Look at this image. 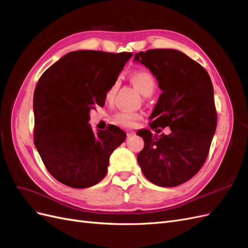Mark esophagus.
Wrapping results in <instances>:
<instances>
[{
  "label": "esophagus",
  "instance_id": "34e87169",
  "mask_svg": "<svg viewBox=\"0 0 248 248\" xmlns=\"http://www.w3.org/2000/svg\"><path fill=\"white\" fill-rule=\"evenodd\" d=\"M134 134H136V132H134V131H127V137H128V138L134 136Z\"/></svg>",
  "mask_w": 248,
  "mask_h": 248
}]
</instances>
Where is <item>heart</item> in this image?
Returning <instances> with one entry per match:
<instances>
[{"instance_id": "1", "label": "heart", "mask_w": 248, "mask_h": 248, "mask_svg": "<svg viewBox=\"0 0 248 248\" xmlns=\"http://www.w3.org/2000/svg\"><path fill=\"white\" fill-rule=\"evenodd\" d=\"M130 80L134 85L140 93L144 96H150L155 90L156 80L151 73L146 70H139L134 71L130 74ZM118 82H114L106 93V98L110 100L114 98V96L117 92ZM140 118V116L137 112H129V111H120L116 114L112 118V121L115 124L123 126V127H130L133 126L136 121Z\"/></svg>"}]
</instances>
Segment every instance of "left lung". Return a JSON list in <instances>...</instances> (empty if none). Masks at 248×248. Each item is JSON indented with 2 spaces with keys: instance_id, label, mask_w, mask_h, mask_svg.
<instances>
[{
  "instance_id": "8db88e82",
  "label": "left lung",
  "mask_w": 248,
  "mask_h": 248,
  "mask_svg": "<svg viewBox=\"0 0 248 248\" xmlns=\"http://www.w3.org/2000/svg\"><path fill=\"white\" fill-rule=\"evenodd\" d=\"M162 91L149 119L150 127L170 126L169 136L140 129L145 147L138 155L142 174L155 185L174 187L188 181L205 163L217 125L214 91L204 67L170 48L140 51ZM160 130V129H158Z\"/></svg>"
}]
</instances>
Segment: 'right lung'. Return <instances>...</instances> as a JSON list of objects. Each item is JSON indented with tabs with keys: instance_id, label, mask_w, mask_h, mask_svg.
Instances as JSON below:
<instances>
[{
	"instance_id": "obj_1",
	"label": "right lung",
	"mask_w": 248,
	"mask_h": 248,
	"mask_svg": "<svg viewBox=\"0 0 248 248\" xmlns=\"http://www.w3.org/2000/svg\"><path fill=\"white\" fill-rule=\"evenodd\" d=\"M132 52L76 50L44 72L34 92V144L59 182L87 188L106 176L109 156L126 139L115 125L94 133L90 110L103 107L106 93Z\"/></svg>"
}]
</instances>
